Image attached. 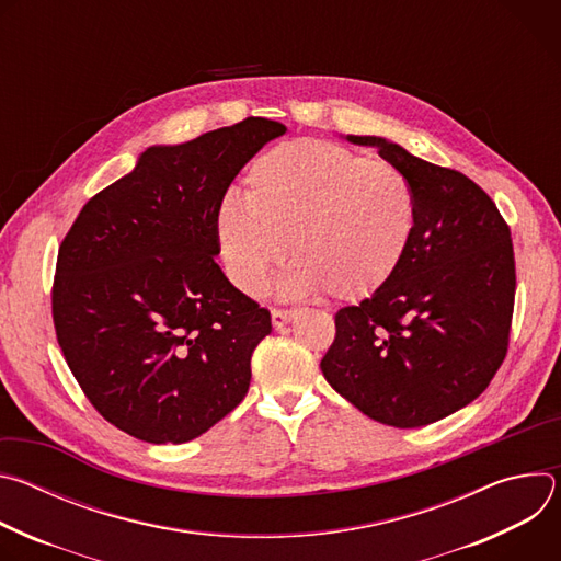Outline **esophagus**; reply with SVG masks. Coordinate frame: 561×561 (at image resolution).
<instances>
[{"instance_id":"esophagus-1","label":"esophagus","mask_w":561,"mask_h":561,"mask_svg":"<svg viewBox=\"0 0 561 561\" xmlns=\"http://www.w3.org/2000/svg\"><path fill=\"white\" fill-rule=\"evenodd\" d=\"M271 317H273V327L282 329V327H286L290 322V319L295 317V312L293 310H284V308H273Z\"/></svg>"}]
</instances>
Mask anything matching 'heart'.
Segmentation results:
<instances>
[{
	"label": "heart",
	"instance_id": "1",
	"mask_svg": "<svg viewBox=\"0 0 561 561\" xmlns=\"http://www.w3.org/2000/svg\"><path fill=\"white\" fill-rule=\"evenodd\" d=\"M417 202L397 169L322 139H295L260 154L247 197L228 195L215 217L230 279L262 293L286 257V295L329 293L359 299L402 264L415 232Z\"/></svg>",
	"mask_w": 561,
	"mask_h": 561
}]
</instances>
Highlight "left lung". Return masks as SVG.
Listing matches in <instances>:
<instances>
[{"label":"left lung","instance_id":"8db88e82","mask_svg":"<svg viewBox=\"0 0 561 561\" xmlns=\"http://www.w3.org/2000/svg\"><path fill=\"white\" fill-rule=\"evenodd\" d=\"M417 202L411 247L392 277L335 314L327 381L375 422L420 428L482 394L502 366L515 306L511 228L463 173L373 135Z\"/></svg>","mask_w":561,"mask_h":561}]
</instances>
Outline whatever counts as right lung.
<instances>
[{
	"label": "right lung",
	"mask_w": 561,
	"mask_h": 561,
	"mask_svg": "<svg viewBox=\"0 0 561 561\" xmlns=\"http://www.w3.org/2000/svg\"><path fill=\"white\" fill-rule=\"evenodd\" d=\"M286 126L264 117L146 148L79 210L57 255L53 322L98 413L148 444H184L249 392L271 312L221 273L217 208Z\"/></svg>",
	"instance_id": "1"
}]
</instances>
